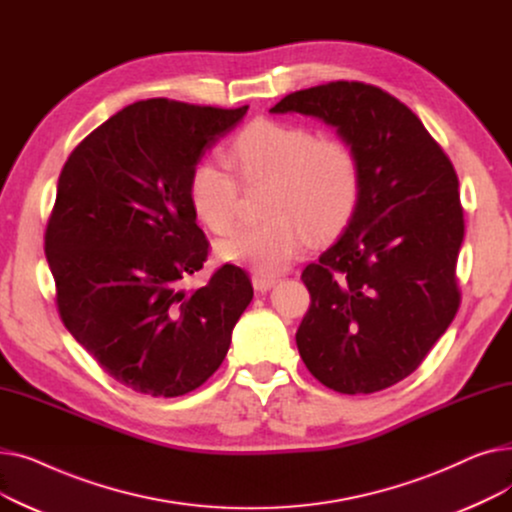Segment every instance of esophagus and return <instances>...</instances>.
<instances>
[{
  "label": "esophagus",
  "instance_id": "1",
  "mask_svg": "<svg viewBox=\"0 0 512 512\" xmlns=\"http://www.w3.org/2000/svg\"><path fill=\"white\" fill-rule=\"evenodd\" d=\"M251 280H253V286H255L257 290H261V292L270 290L272 286L278 284V276H274V274H259V272H255Z\"/></svg>",
  "mask_w": 512,
  "mask_h": 512
}]
</instances>
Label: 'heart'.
I'll return each instance as SVG.
<instances>
[{
	"label": "heart",
	"instance_id": "b5f03b06",
	"mask_svg": "<svg viewBox=\"0 0 512 512\" xmlns=\"http://www.w3.org/2000/svg\"><path fill=\"white\" fill-rule=\"evenodd\" d=\"M226 168L203 159L188 178V201L213 232L228 234L240 215V184L270 182L261 224L245 226L218 242L222 261L276 274L299 257L309 234L338 236L359 205L361 166L355 149L336 137H317L301 124L259 118L247 124L226 151Z\"/></svg>",
	"mask_w": 512,
	"mask_h": 512
}]
</instances>
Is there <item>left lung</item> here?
Returning a JSON list of instances; mask_svg holds the SVG:
<instances>
[{"label": "left lung", "instance_id": "left-lung-1", "mask_svg": "<svg viewBox=\"0 0 512 512\" xmlns=\"http://www.w3.org/2000/svg\"><path fill=\"white\" fill-rule=\"evenodd\" d=\"M270 112L336 126L361 166L351 224L301 276L311 294L301 359L340 394L390 388L421 365L461 305L459 176L421 120L380 87L336 80L294 91Z\"/></svg>", "mask_w": 512, "mask_h": 512}]
</instances>
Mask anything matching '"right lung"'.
Wrapping results in <instances>:
<instances>
[{
	"label": "right lung",
	"instance_id": "right-lung-1",
	"mask_svg": "<svg viewBox=\"0 0 512 512\" xmlns=\"http://www.w3.org/2000/svg\"><path fill=\"white\" fill-rule=\"evenodd\" d=\"M247 110L137 101L80 141L62 168L45 230L58 313L134 392L174 398L205 384L253 299L249 274L232 263L205 286L182 288L209 253L188 178Z\"/></svg>",
	"mask_w": 512,
	"mask_h": 512
}]
</instances>
